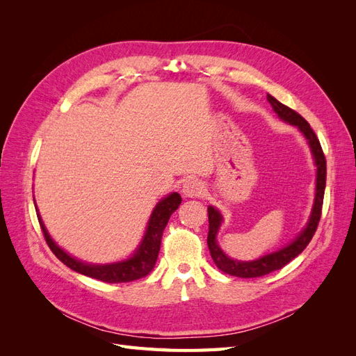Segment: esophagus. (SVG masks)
<instances>
[{
  "mask_svg": "<svg viewBox=\"0 0 356 356\" xmlns=\"http://www.w3.org/2000/svg\"><path fill=\"white\" fill-rule=\"evenodd\" d=\"M182 193H184L187 197H197L203 195L204 187L200 179L188 178L184 181V184H182Z\"/></svg>",
  "mask_w": 356,
  "mask_h": 356,
  "instance_id": "obj_1",
  "label": "esophagus"
}]
</instances>
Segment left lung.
I'll use <instances>...</instances> for the list:
<instances>
[{"instance_id":"left-lung-1","label":"left lung","mask_w":356,"mask_h":356,"mask_svg":"<svg viewBox=\"0 0 356 356\" xmlns=\"http://www.w3.org/2000/svg\"><path fill=\"white\" fill-rule=\"evenodd\" d=\"M267 101L270 102L273 106V110L276 114L282 118V120L297 126L301 132L305 134L307 138L309 145L312 148V153H314L315 157V163L318 168L316 172V196H315V204H314V211H312L310 220L306 225V229L301 232L297 239L289 243L288 246L282 248L276 252L267 254L261 258H258L255 261H238V260H232L227 255H225L220 246L215 242V236H217V232L221 225V213L209 207L208 208V218H209V232H208V246L211 251V257L213 263L217 264L221 272L227 273L230 276L236 277H260L264 275L272 273L275 270H279V268L285 267L291 260L305 251V248L309 245V242L314 238V234L318 229V224L321 220V213H322V203H324V193H325V181H327V160L325 154L322 152V147L316 134L314 132V129L310 127V124L301 117L297 111H294L289 106L284 105L279 102L276 98H273L272 95H267Z\"/></svg>"}]
</instances>
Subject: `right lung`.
<instances>
[{"mask_svg":"<svg viewBox=\"0 0 356 356\" xmlns=\"http://www.w3.org/2000/svg\"><path fill=\"white\" fill-rule=\"evenodd\" d=\"M179 203H181V196L178 193H172V195L159 202L152 213V217H149L147 233L144 236L143 243L139 245L138 251L126 261L105 264V266L84 264L79 260H75V258H72L71 255H68L65 251H62L60 248L51 241L38 213L37 217L49 248L63 264L68 266L77 273L98 279V281H102L106 284H122V282H132V281H136V279L145 277L149 272L153 270L159 257L163 230L170 218V215L178 209Z\"/></svg>","mask_w":356,"mask_h":356,"instance_id":"add662e5","label":"right lung"}]
</instances>
